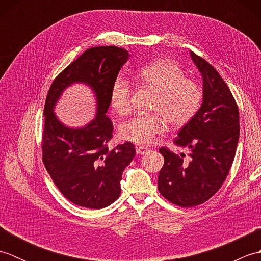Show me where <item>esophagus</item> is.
<instances>
[{
  "label": "esophagus",
  "instance_id": "1",
  "mask_svg": "<svg viewBox=\"0 0 261 261\" xmlns=\"http://www.w3.org/2000/svg\"><path fill=\"white\" fill-rule=\"evenodd\" d=\"M148 150H149V149L147 147H145V146L137 147V153L138 154H143V153H146Z\"/></svg>",
  "mask_w": 261,
  "mask_h": 261
}]
</instances>
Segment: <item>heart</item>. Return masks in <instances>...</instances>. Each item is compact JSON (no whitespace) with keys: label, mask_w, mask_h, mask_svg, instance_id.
<instances>
[{"label":"heart","mask_w":261,"mask_h":261,"mask_svg":"<svg viewBox=\"0 0 261 261\" xmlns=\"http://www.w3.org/2000/svg\"><path fill=\"white\" fill-rule=\"evenodd\" d=\"M135 79L156 92L151 109L158 113L136 115L120 125L122 139L138 145L150 143L162 134L166 123L178 127L190 121L202 102V91L186 80L185 71L171 59H159L137 69ZM110 107L124 115L131 108V87L123 79H116L110 91Z\"/></svg>","instance_id":"heart-1"}]
</instances>
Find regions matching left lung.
<instances>
[{
  "label": "left lung",
  "mask_w": 261,
  "mask_h": 261,
  "mask_svg": "<svg viewBox=\"0 0 261 261\" xmlns=\"http://www.w3.org/2000/svg\"><path fill=\"white\" fill-rule=\"evenodd\" d=\"M203 81V99L195 115L181 127L175 143L188 157L160 148L165 158L158 190L182 207L195 206L213 196L233 163L239 141V110L228 85L212 65L190 53Z\"/></svg>",
  "instance_id": "8db88e82"
}]
</instances>
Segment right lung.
<instances>
[{
	"instance_id": "add662e5",
	"label": "right lung",
	"mask_w": 261,
	"mask_h": 261,
	"mask_svg": "<svg viewBox=\"0 0 261 261\" xmlns=\"http://www.w3.org/2000/svg\"><path fill=\"white\" fill-rule=\"evenodd\" d=\"M130 55L115 46L94 47L60 73L46 98L42 159L47 171L63 195L76 205L103 208L121 194L120 181L136 156L131 142L109 150L113 124L105 114L110 91ZM75 84L90 88L96 99L94 118L82 127L65 125L54 112L63 92Z\"/></svg>"
}]
</instances>
